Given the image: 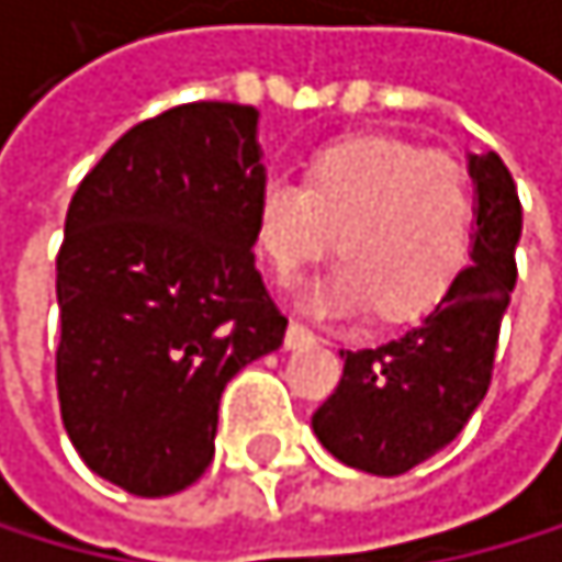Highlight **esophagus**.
Returning a JSON list of instances; mask_svg holds the SVG:
<instances>
[{
    "label": "esophagus",
    "mask_w": 562,
    "mask_h": 562,
    "mask_svg": "<svg viewBox=\"0 0 562 562\" xmlns=\"http://www.w3.org/2000/svg\"><path fill=\"white\" fill-rule=\"evenodd\" d=\"M318 336L305 326V323H299V318H291L288 323V333H284V347L288 350H302V347H312Z\"/></svg>",
    "instance_id": "esophagus-1"
}]
</instances>
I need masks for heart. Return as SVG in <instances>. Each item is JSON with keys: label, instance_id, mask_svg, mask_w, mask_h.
Listing matches in <instances>:
<instances>
[{"label": "heart", "instance_id": "1", "mask_svg": "<svg viewBox=\"0 0 562 562\" xmlns=\"http://www.w3.org/2000/svg\"><path fill=\"white\" fill-rule=\"evenodd\" d=\"M474 181L446 150L350 139L308 175H271L257 199V244L278 278L318 260L336 236V305H371L402 323L429 312L460 278L474 239ZM323 302V299H318Z\"/></svg>", "mask_w": 562, "mask_h": 562}]
</instances>
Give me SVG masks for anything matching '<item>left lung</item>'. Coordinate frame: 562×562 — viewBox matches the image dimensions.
<instances>
[{
	"label": "left lung",
	"instance_id": "left-lung-1",
	"mask_svg": "<svg viewBox=\"0 0 562 562\" xmlns=\"http://www.w3.org/2000/svg\"><path fill=\"white\" fill-rule=\"evenodd\" d=\"M477 181L474 263L418 326L374 350L342 353L336 391L312 415L318 442L347 467L398 477L450 446L484 402L502 315L515 288L521 202L505 160L470 154Z\"/></svg>",
	"mask_w": 562,
	"mask_h": 562
}]
</instances>
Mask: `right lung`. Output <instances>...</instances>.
Returning <instances> with one entry per match:
<instances>
[{
  "label": "right lung",
  "instance_id": "obj_1",
  "mask_svg": "<svg viewBox=\"0 0 562 562\" xmlns=\"http://www.w3.org/2000/svg\"><path fill=\"white\" fill-rule=\"evenodd\" d=\"M257 109L188 102L136 123L71 195L57 254V402L78 457L136 498L195 484L220 398L281 347L254 267Z\"/></svg>",
  "mask_w": 562,
  "mask_h": 562
}]
</instances>
